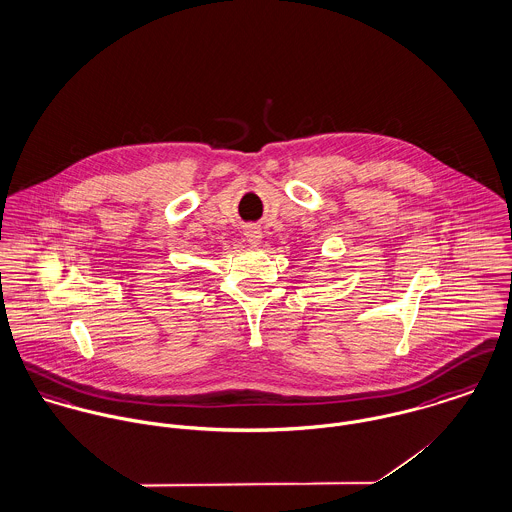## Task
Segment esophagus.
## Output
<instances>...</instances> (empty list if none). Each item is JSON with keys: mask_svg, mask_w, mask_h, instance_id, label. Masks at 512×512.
I'll use <instances>...</instances> for the list:
<instances>
[{"mask_svg": "<svg viewBox=\"0 0 512 512\" xmlns=\"http://www.w3.org/2000/svg\"><path fill=\"white\" fill-rule=\"evenodd\" d=\"M245 239H247V243L257 247L263 241V231H261V228H257V226H249V228L245 229Z\"/></svg>", "mask_w": 512, "mask_h": 512, "instance_id": "1", "label": "esophagus"}]
</instances>
